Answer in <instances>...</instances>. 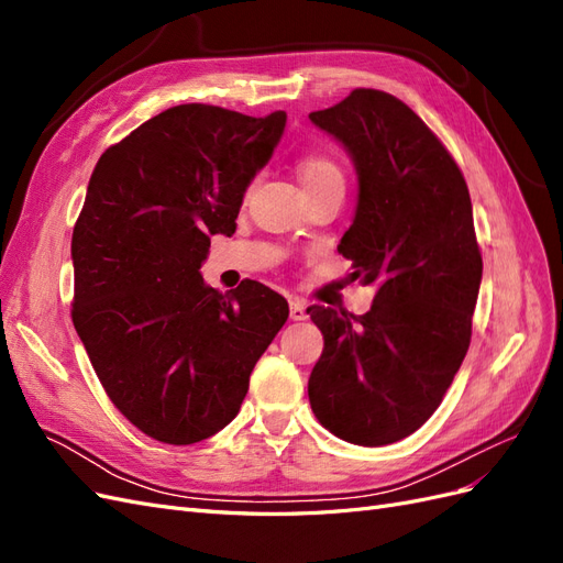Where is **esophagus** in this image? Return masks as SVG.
Segmentation results:
<instances>
[{
  "label": "esophagus",
  "mask_w": 563,
  "mask_h": 563,
  "mask_svg": "<svg viewBox=\"0 0 563 563\" xmlns=\"http://www.w3.org/2000/svg\"><path fill=\"white\" fill-rule=\"evenodd\" d=\"M305 310H308V305H305V300L294 298L291 300V308H288V314H291L294 321H302L305 317H308V314H305Z\"/></svg>",
  "instance_id": "obj_1"
}]
</instances>
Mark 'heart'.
Listing matches in <instances>:
<instances>
[{
    "label": "heart",
    "mask_w": 563,
    "mask_h": 563,
    "mask_svg": "<svg viewBox=\"0 0 563 563\" xmlns=\"http://www.w3.org/2000/svg\"><path fill=\"white\" fill-rule=\"evenodd\" d=\"M298 176L308 195L329 185H343V172H340V166L329 155H321V152H312V155H305L298 159Z\"/></svg>",
    "instance_id": "b5f03b06"
}]
</instances>
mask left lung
Returning <instances> with one entry per match:
<instances>
[{"instance_id": "obj_1", "label": "left lung", "mask_w": 563, "mask_h": 563, "mask_svg": "<svg viewBox=\"0 0 563 563\" xmlns=\"http://www.w3.org/2000/svg\"><path fill=\"white\" fill-rule=\"evenodd\" d=\"M312 122L347 147L360 201L338 253L376 284L366 314L312 305L323 352L308 383L317 420L360 446L413 434L444 399L482 284L472 201L446 145L399 98L354 89Z\"/></svg>"}]
</instances>
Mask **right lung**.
Instances as JSON below:
<instances>
[{
	"mask_svg": "<svg viewBox=\"0 0 563 563\" xmlns=\"http://www.w3.org/2000/svg\"><path fill=\"white\" fill-rule=\"evenodd\" d=\"M284 126L282 110L176 106L110 145L91 174L73 232V323L119 413L164 444L232 422L288 319L261 282L223 296L199 275Z\"/></svg>",
	"mask_w": 563,
	"mask_h": 563,
	"instance_id": "obj_1",
	"label": "right lung"
}]
</instances>
